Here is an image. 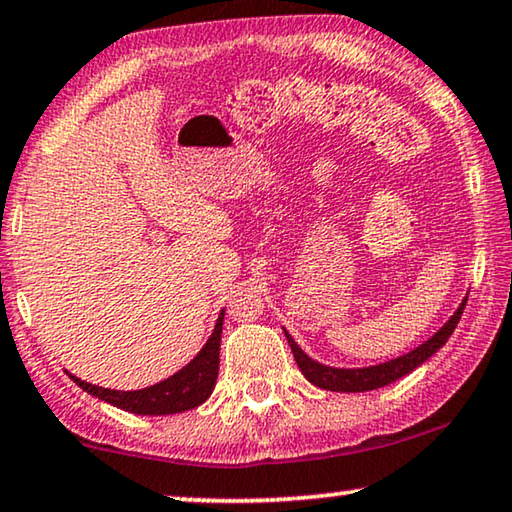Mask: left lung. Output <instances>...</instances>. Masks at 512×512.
<instances>
[{
    "instance_id": "left-lung-1",
    "label": "left lung",
    "mask_w": 512,
    "mask_h": 512,
    "mask_svg": "<svg viewBox=\"0 0 512 512\" xmlns=\"http://www.w3.org/2000/svg\"><path fill=\"white\" fill-rule=\"evenodd\" d=\"M464 305H467V299L460 303V308L453 312L451 319H448V322L441 326V329L434 333L432 338H427L423 345L411 349L409 354L393 358V361L370 365V368H331V365H322V363L312 361V358L305 354L299 345H296L294 338L287 331H285V335H287L289 347H292L296 365H299L303 377L308 379L310 384L324 388V391H340V393L375 391V388L388 386V384H393L395 379L409 375L411 370H416L418 365L425 363L434 352H439V349L448 342V338L453 335L457 322H460Z\"/></svg>"
}]
</instances>
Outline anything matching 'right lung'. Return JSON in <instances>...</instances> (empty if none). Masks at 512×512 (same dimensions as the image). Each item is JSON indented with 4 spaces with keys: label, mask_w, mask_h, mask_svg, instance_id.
<instances>
[{
    "label": "right lung",
    "mask_w": 512,
    "mask_h": 512,
    "mask_svg": "<svg viewBox=\"0 0 512 512\" xmlns=\"http://www.w3.org/2000/svg\"><path fill=\"white\" fill-rule=\"evenodd\" d=\"M223 319L225 310L218 315V322L213 326V333L207 340V345L200 349V354H197L186 368H181L179 372H174L172 377L158 381L154 386L142 388V391H112V388L87 384V381L78 379L71 375V372H68V377H71L82 391L94 395V398L108 402L112 407L131 411V414L137 416H167L195 409L200 407L202 402H207V398L213 393V386H216Z\"/></svg>",
    "instance_id": "right-lung-1"
}]
</instances>
